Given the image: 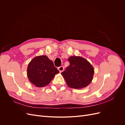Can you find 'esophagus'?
Listing matches in <instances>:
<instances>
[{"label":"esophagus","instance_id":"1","mask_svg":"<svg viewBox=\"0 0 125 125\" xmlns=\"http://www.w3.org/2000/svg\"><path fill=\"white\" fill-rule=\"evenodd\" d=\"M58 70L59 71V72L60 73H62V72L63 71V70H64V67H63V66H60V67H58Z\"/></svg>","mask_w":125,"mask_h":125}]
</instances>
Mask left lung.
<instances>
[{"label":"left lung","instance_id":"obj_1","mask_svg":"<svg viewBox=\"0 0 125 125\" xmlns=\"http://www.w3.org/2000/svg\"><path fill=\"white\" fill-rule=\"evenodd\" d=\"M70 65L62 73L69 87L81 89L88 86L93 80L94 69L86 59L81 56H70Z\"/></svg>","mask_w":125,"mask_h":125}]
</instances>
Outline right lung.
<instances>
[{"label":"right lung","mask_w":125,"mask_h":125,"mask_svg":"<svg viewBox=\"0 0 125 125\" xmlns=\"http://www.w3.org/2000/svg\"><path fill=\"white\" fill-rule=\"evenodd\" d=\"M26 73L29 81L41 88L50 84L59 71L47 56L41 55L35 57L29 63Z\"/></svg>","instance_id":"obj_1"}]
</instances>
